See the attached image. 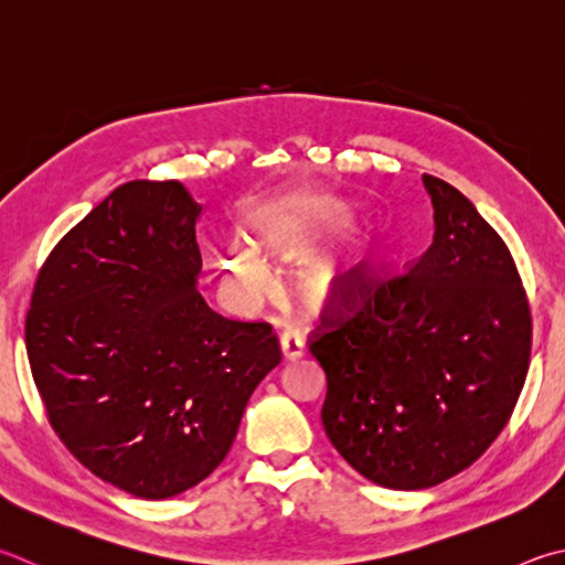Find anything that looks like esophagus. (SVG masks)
<instances>
[{
	"mask_svg": "<svg viewBox=\"0 0 565 565\" xmlns=\"http://www.w3.org/2000/svg\"><path fill=\"white\" fill-rule=\"evenodd\" d=\"M281 355L284 361H299L303 355V335L296 328H286L281 333Z\"/></svg>",
	"mask_w": 565,
	"mask_h": 565,
	"instance_id": "34e87169",
	"label": "esophagus"
}]
</instances>
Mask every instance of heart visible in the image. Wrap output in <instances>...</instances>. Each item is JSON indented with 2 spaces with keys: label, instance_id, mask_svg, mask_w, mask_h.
<instances>
[{
  "label": "heart",
  "instance_id": "b5f03b06",
  "mask_svg": "<svg viewBox=\"0 0 565 565\" xmlns=\"http://www.w3.org/2000/svg\"><path fill=\"white\" fill-rule=\"evenodd\" d=\"M345 220L348 214L333 207H276L254 222L256 244L266 254L281 262L302 259L294 271V289L311 309L331 303L355 279L365 262V256L358 252L308 256L318 247L326 230L338 227ZM222 266L230 279L249 294L262 291L269 284L266 262L247 242H232L224 249Z\"/></svg>",
  "mask_w": 565,
  "mask_h": 565
}]
</instances>
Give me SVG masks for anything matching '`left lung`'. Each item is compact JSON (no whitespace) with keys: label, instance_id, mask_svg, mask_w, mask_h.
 <instances>
[{"label":"left lung","instance_id":"8db88e82","mask_svg":"<svg viewBox=\"0 0 565 565\" xmlns=\"http://www.w3.org/2000/svg\"><path fill=\"white\" fill-rule=\"evenodd\" d=\"M423 184L429 249L407 274L348 284L309 338L326 371L328 439L365 479L399 491L443 484L487 452L531 355L529 299L504 239L452 184Z\"/></svg>","mask_w":565,"mask_h":565}]
</instances>
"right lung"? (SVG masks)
<instances>
[{
    "label": "right lung",
    "instance_id": "right-lung-1",
    "mask_svg": "<svg viewBox=\"0 0 565 565\" xmlns=\"http://www.w3.org/2000/svg\"><path fill=\"white\" fill-rule=\"evenodd\" d=\"M200 214L178 180L120 184L49 254L26 313L54 433L140 499L207 479L254 387L281 363L269 323L232 321L200 296Z\"/></svg>",
    "mask_w": 565,
    "mask_h": 565
}]
</instances>
